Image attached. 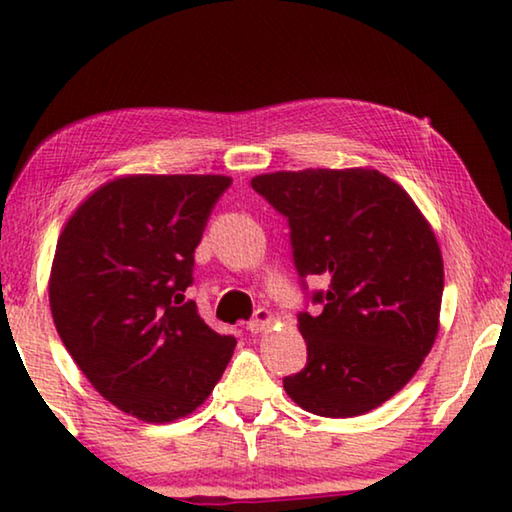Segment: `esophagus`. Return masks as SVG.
I'll use <instances>...</instances> for the list:
<instances>
[{
	"label": "esophagus",
	"mask_w": 512,
	"mask_h": 512,
	"mask_svg": "<svg viewBox=\"0 0 512 512\" xmlns=\"http://www.w3.org/2000/svg\"><path fill=\"white\" fill-rule=\"evenodd\" d=\"M273 323V314L268 309H257L255 311V316H253V320H250L248 323V332H253V334H259V332H266L268 329V325Z\"/></svg>",
	"instance_id": "esophagus-1"
}]
</instances>
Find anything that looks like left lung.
Segmentation results:
<instances>
[{"mask_svg":"<svg viewBox=\"0 0 512 512\" xmlns=\"http://www.w3.org/2000/svg\"><path fill=\"white\" fill-rule=\"evenodd\" d=\"M289 219L300 277L327 291L302 311L307 366L284 391L323 418L363 415L402 391L433 348L445 268L429 221L404 189L377 169H305L250 180Z\"/></svg>","mask_w":512,"mask_h":512,"instance_id":"obj_1","label":"left lung"}]
</instances>
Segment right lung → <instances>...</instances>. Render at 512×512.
Listing matches in <instances>:
<instances>
[{
  "label": "right lung",
  "instance_id": "right-lung-1",
  "mask_svg": "<svg viewBox=\"0 0 512 512\" xmlns=\"http://www.w3.org/2000/svg\"><path fill=\"white\" fill-rule=\"evenodd\" d=\"M228 176H121L69 216L49 275L60 341L101 397L144 422L194 413L221 379L235 336L185 300L194 250Z\"/></svg>",
  "mask_w": 512,
  "mask_h": 512
}]
</instances>
